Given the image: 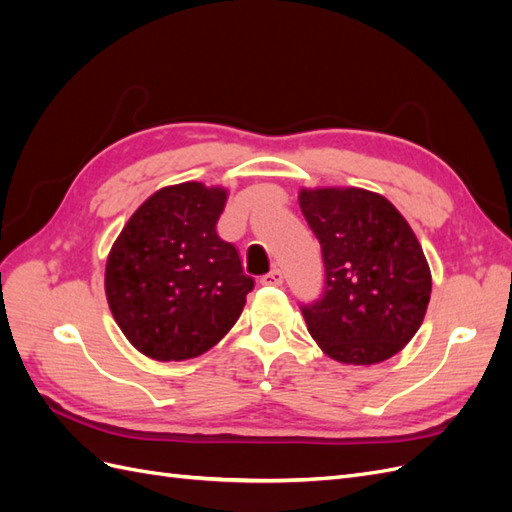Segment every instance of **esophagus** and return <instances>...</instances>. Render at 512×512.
<instances>
[{
  "mask_svg": "<svg viewBox=\"0 0 512 512\" xmlns=\"http://www.w3.org/2000/svg\"><path fill=\"white\" fill-rule=\"evenodd\" d=\"M262 286H282L284 284V273L280 269H273L267 275L260 277Z\"/></svg>",
  "mask_w": 512,
  "mask_h": 512,
  "instance_id": "esophagus-1",
  "label": "esophagus"
}]
</instances>
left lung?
<instances>
[{"instance_id":"8db88e82","label":"left lung","mask_w":512,"mask_h":512,"mask_svg":"<svg viewBox=\"0 0 512 512\" xmlns=\"http://www.w3.org/2000/svg\"><path fill=\"white\" fill-rule=\"evenodd\" d=\"M299 205L320 241L324 290L301 305L307 331L331 359H391L423 324L431 271L423 247L384 196L361 188L301 190Z\"/></svg>"}]
</instances>
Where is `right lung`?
<instances>
[{
    "instance_id": "add662e5",
    "label": "right lung",
    "mask_w": 512,
    "mask_h": 512,
    "mask_svg": "<svg viewBox=\"0 0 512 512\" xmlns=\"http://www.w3.org/2000/svg\"><path fill=\"white\" fill-rule=\"evenodd\" d=\"M228 192L198 181L162 188L138 207L106 260L104 290L130 344L156 361L207 352L232 329L254 280L215 224Z\"/></svg>"
}]
</instances>
